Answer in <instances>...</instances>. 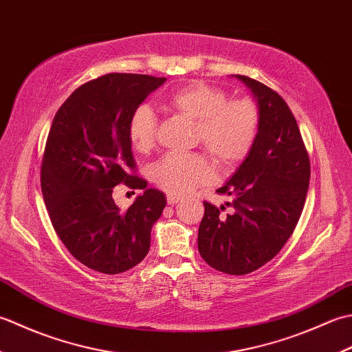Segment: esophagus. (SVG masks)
<instances>
[{"mask_svg":"<svg viewBox=\"0 0 352 352\" xmlns=\"http://www.w3.org/2000/svg\"><path fill=\"white\" fill-rule=\"evenodd\" d=\"M180 201H182V198H180V197L168 195V204H170V206H174V204H177V203H180Z\"/></svg>","mask_w":352,"mask_h":352,"instance_id":"obj_1","label":"esophagus"}]
</instances>
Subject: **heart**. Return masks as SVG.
I'll return each mask as SVG.
<instances>
[{
    "mask_svg": "<svg viewBox=\"0 0 352 352\" xmlns=\"http://www.w3.org/2000/svg\"><path fill=\"white\" fill-rule=\"evenodd\" d=\"M168 107L197 122L198 139L222 168L241 163L254 145L258 113L250 100L228 101L222 91L203 83H192L172 92ZM129 140L134 151L148 153L155 144L157 116L142 104L129 121ZM213 166L201 154H168L155 163L153 182L169 195L183 197L213 180Z\"/></svg>",
    "mask_w": 352,
    "mask_h": 352,
    "instance_id": "b5f03b06",
    "label": "heart"
}]
</instances>
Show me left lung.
Here are the masks:
<instances>
[{
    "instance_id": "1",
    "label": "left lung",
    "mask_w": 352,
    "mask_h": 352,
    "mask_svg": "<svg viewBox=\"0 0 352 352\" xmlns=\"http://www.w3.org/2000/svg\"><path fill=\"white\" fill-rule=\"evenodd\" d=\"M250 89L258 109L254 145L218 189L233 198V213L204 203L198 251L216 271L245 275L266 265L294 233L309 190L310 162L296 119L271 87L233 76Z\"/></svg>"
}]
</instances>
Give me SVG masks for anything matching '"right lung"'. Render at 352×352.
<instances>
[{"label": "right lung", "instance_id": "obj_1", "mask_svg": "<svg viewBox=\"0 0 352 352\" xmlns=\"http://www.w3.org/2000/svg\"><path fill=\"white\" fill-rule=\"evenodd\" d=\"M166 78L107 74L74 91L52 121L45 146L41 186L57 236L80 263L101 274H121L149 251L151 228L166 198L129 174L136 163L129 121ZM125 182L144 188L126 211L111 193Z\"/></svg>", "mask_w": 352, "mask_h": 352}]
</instances>
